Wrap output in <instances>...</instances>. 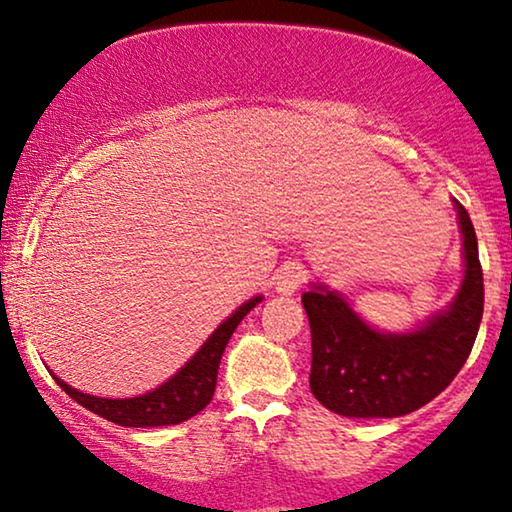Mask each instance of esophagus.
Masks as SVG:
<instances>
[{
    "instance_id": "esophagus-1",
    "label": "esophagus",
    "mask_w": 512,
    "mask_h": 512,
    "mask_svg": "<svg viewBox=\"0 0 512 512\" xmlns=\"http://www.w3.org/2000/svg\"><path fill=\"white\" fill-rule=\"evenodd\" d=\"M302 281H305V270L298 263L281 265L277 274H274V288L281 295H293L302 286Z\"/></svg>"
}]
</instances>
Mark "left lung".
I'll use <instances>...</instances> for the list:
<instances>
[{"mask_svg": "<svg viewBox=\"0 0 512 512\" xmlns=\"http://www.w3.org/2000/svg\"><path fill=\"white\" fill-rule=\"evenodd\" d=\"M464 238V279L446 311L413 332H379L342 293L311 286L302 305L311 328L309 388L346 418H397L443 392L469 358L483 318L485 288L469 212L455 201Z\"/></svg>", "mask_w": 512, "mask_h": 512, "instance_id": "left-lung-1", "label": "left lung"}]
</instances>
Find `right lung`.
<instances>
[{
    "instance_id": "right-lung-1",
    "label": "right lung",
    "mask_w": 512,
    "mask_h": 512,
    "mask_svg": "<svg viewBox=\"0 0 512 512\" xmlns=\"http://www.w3.org/2000/svg\"><path fill=\"white\" fill-rule=\"evenodd\" d=\"M263 300V295H256L244 302L242 307L233 311L217 330L212 332L210 339L198 348L194 358L184 365L175 376L154 388L152 392H145L140 397L129 399H108V397H94L85 395L76 388H71L69 383L57 379L59 388H62L71 399H76L80 406H85L87 411L96 413V416L106 418L115 425L122 427H161V425H177V422L189 420L196 413H201L214 395L217 388V372L221 355L228 339L238 328L244 316L254 309L258 302Z\"/></svg>"
}]
</instances>
